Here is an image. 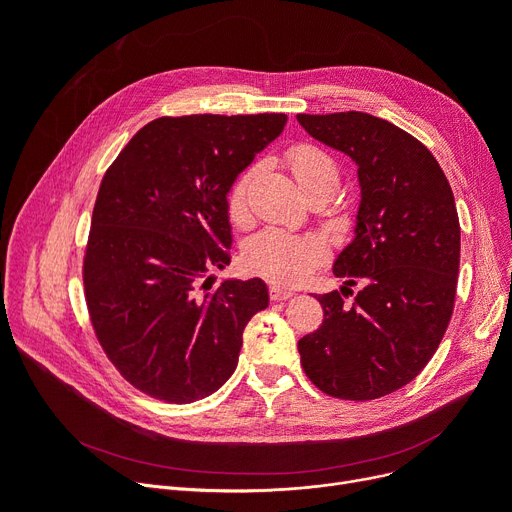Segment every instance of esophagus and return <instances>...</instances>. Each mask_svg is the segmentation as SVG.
<instances>
[{"label":"esophagus","mask_w":512,"mask_h":512,"mask_svg":"<svg viewBox=\"0 0 512 512\" xmlns=\"http://www.w3.org/2000/svg\"><path fill=\"white\" fill-rule=\"evenodd\" d=\"M292 294L294 292L290 288H282V286H276V284L270 286V299L272 301H286V299L292 297Z\"/></svg>","instance_id":"esophagus-1"}]
</instances>
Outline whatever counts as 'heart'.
Listing matches in <instances>:
<instances>
[{
    "label": "heart",
    "instance_id": "b5f03b06",
    "mask_svg": "<svg viewBox=\"0 0 512 512\" xmlns=\"http://www.w3.org/2000/svg\"><path fill=\"white\" fill-rule=\"evenodd\" d=\"M290 170L297 178L301 191H321L328 199L338 186V168L334 159L313 145H297L288 151ZM255 178V168L242 174L230 191L228 209L232 218L245 211L249 186ZM326 257L324 242L315 236L290 234L278 228H267L255 234L245 247L247 270L278 284L301 282L313 267Z\"/></svg>",
    "mask_w": 512,
    "mask_h": 512
}]
</instances>
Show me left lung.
Wrapping results in <instances>:
<instances>
[{"label": "left lung", "instance_id": "8db88e82", "mask_svg": "<svg viewBox=\"0 0 512 512\" xmlns=\"http://www.w3.org/2000/svg\"><path fill=\"white\" fill-rule=\"evenodd\" d=\"M297 120L355 161L361 188L355 236L334 261L346 282L317 297L324 324L299 340L301 363L321 392L373 400L415 380L438 351L459 276V213L436 157L392 122L365 112Z\"/></svg>", "mask_w": 512, "mask_h": 512}]
</instances>
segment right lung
Listing matches in <instances>:
<instances>
[{
    "label": "right lung",
    "mask_w": 512,
    "mask_h": 512,
    "mask_svg": "<svg viewBox=\"0 0 512 512\" xmlns=\"http://www.w3.org/2000/svg\"><path fill=\"white\" fill-rule=\"evenodd\" d=\"M286 114L157 118L105 172L85 255L95 334L122 378L188 405L220 390L242 332L270 303L261 278L222 280L230 263L228 195L276 141Z\"/></svg>",
    "instance_id": "obj_1"
}]
</instances>
